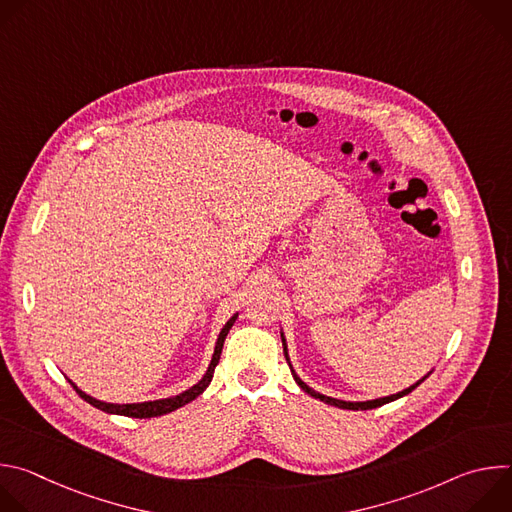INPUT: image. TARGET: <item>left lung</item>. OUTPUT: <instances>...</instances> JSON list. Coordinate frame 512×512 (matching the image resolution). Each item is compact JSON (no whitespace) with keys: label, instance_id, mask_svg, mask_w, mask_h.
Segmentation results:
<instances>
[{"label":"left lung","instance_id":"obj_1","mask_svg":"<svg viewBox=\"0 0 512 512\" xmlns=\"http://www.w3.org/2000/svg\"><path fill=\"white\" fill-rule=\"evenodd\" d=\"M281 340H283V352H285V360L289 362V358H287V350H285V338H283V334H281ZM291 375H294V379H296V383L308 393V395H312V397H316V399H320V401H324V403H328V405H334V407H340V409H352V411H358V409H375V407H381V405H385V403H391V401H395V399H401V397H405V395H409L415 387H419L427 377H423L419 383H415V385H411L409 389H405V391H401V393H397V395H391V397H383V399H373V401H362V403H350V401H340V399H332V397H326V395H320V393H316L314 389H310L294 371H291Z\"/></svg>","mask_w":512,"mask_h":512}]
</instances>
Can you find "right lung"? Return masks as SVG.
Masks as SVG:
<instances>
[{"mask_svg": "<svg viewBox=\"0 0 512 512\" xmlns=\"http://www.w3.org/2000/svg\"><path fill=\"white\" fill-rule=\"evenodd\" d=\"M237 320V314L225 324V328L221 330V334H218V340H216V346H214V354H212V360L208 364V371L206 375L194 385L190 387L188 391L176 395V397H170V399H160V401H148V403H131V405H117V403H105V401H97L93 397H89L87 393H83L75 383L68 381L72 387H75V391L87 401L91 403L93 407L105 411V413H115V415H125V417H137V419H148V417H160V415H166L170 411H176L178 407H184L186 403L194 401L198 395L204 393V389L210 385L212 381V375H214V369L218 364V358H221V352H223V344H225V338L231 330V326L235 324Z\"/></svg>", "mask_w": 512, "mask_h": 512, "instance_id": "1", "label": "right lung"}]
</instances>
